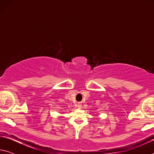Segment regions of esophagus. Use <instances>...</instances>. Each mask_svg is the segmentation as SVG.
<instances>
[{"label": "esophagus", "instance_id": "34e87169", "mask_svg": "<svg viewBox=\"0 0 154 154\" xmlns=\"http://www.w3.org/2000/svg\"><path fill=\"white\" fill-rule=\"evenodd\" d=\"M77 106H79V107H80V106H82V104H81L80 103H78V104H77Z\"/></svg>", "mask_w": 154, "mask_h": 154}]
</instances>
